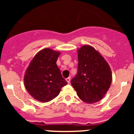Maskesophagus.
Listing matches in <instances>:
<instances>
[{
  "mask_svg": "<svg viewBox=\"0 0 134 134\" xmlns=\"http://www.w3.org/2000/svg\"><path fill=\"white\" fill-rule=\"evenodd\" d=\"M66 81L67 82V83H70V81H71V78L70 77H68V78H66Z\"/></svg>",
  "mask_w": 134,
  "mask_h": 134,
  "instance_id": "1",
  "label": "esophagus"
}]
</instances>
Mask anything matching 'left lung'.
<instances>
[{"label": "left lung", "mask_w": 134, "mask_h": 134, "mask_svg": "<svg viewBox=\"0 0 134 134\" xmlns=\"http://www.w3.org/2000/svg\"><path fill=\"white\" fill-rule=\"evenodd\" d=\"M78 72L71 84L82 101L89 104L98 102L111 83L110 67L103 56L88 44L78 48Z\"/></svg>", "instance_id": "8db88e82"}]
</instances>
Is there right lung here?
I'll list each match as a JSON object with an SVG mask.
<instances>
[{
    "label": "right lung",
    "instance_id": "1",
    "mask_svg": "<svg viewBox=\"0 0 134 134\" xmlns=\"http://www.w3.org/2000/svg\"><path fill=\"white\" fill-rule=\"evenodd\" d=\"M59 55L58 51L43 48L36 54L26 70L24 76L26 89L34 99L40 102L52 100L67 84L56 65Z\"/></svg>",
    "mask_w": 134,
    "mask_h": 134
}]
</instances>
